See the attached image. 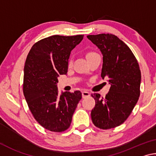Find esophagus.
I'll return each mask as SVG.
<instances>
[{
    "instance_id": "34e87169",
    "label": "esophagus",
    "mask_w": 156,
    "mask_h": 156,
    "mask_svg": "<svg viewBox=\"0 0 156 156\" xmlns=\"http://www.w3.org/2000/svg\"><path fill=\"white\" fill-rule=\"evenodd\" d=\"M82 96H83V98H87L90 96V94H89L88 91H82Z\"/></svg>"
}]
</instances>
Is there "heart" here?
I'll return each instance as SVG.
<instances>
[{"mask_svg": "<svg viewBox=\"0 0 156 156\" xmlns=\"http://www.w3.org/2000/svg\"><path fill=\"white\" fill-rule=\"evenodd\" d=\"M96 54H96V52H93V51L88 52L87 54V59H88V58H89L94 56H95V55H96ZM73 61V56H71L69 58V61H68L69 66H71V65H72Z\"/></svg>", "mask_w": 156, "mask_h": 156, "instance_id": "b5f03b06", "label": "heart"}]
</instances>
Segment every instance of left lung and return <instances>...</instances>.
Masks as SVG:
<instances>
[{
    "mask_svg": "<svg viewBox=\"0 0 156 156\" xmlns=\"http://www.w3.org/2000/svg\"><path fill=\"white\" fill-rule=\"evenodd\" d=\"M103 56L101 77L111 84L105 98L91 94L96 105L91 116L98 128L109 129L127 119L139 99L141 72L133 52L122 41L111 34L87 36Z\"/></svg>",
    "mask_w": 156,
    "mask_h": 156,
    "instance_id": "left-lung-1",
    "label": "left lung"
}]
</instances>
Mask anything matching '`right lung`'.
I'll list each match as a JSON object with an SVG mask.
<instances>
[{"instance_id":"add662e5","label":"right lung","mask_w":156,"mask_h":156,"mask_svg":"<svg viewBox=\"0 0 156 156\" xmlns=\"http://www.w3.org/2000/svg\"><path fill=\"white\" fill-rule=\"evenodd\" d=\"M83 35L51 36L34 44L24 67L23 94L34 118L47 130L62 132L69 127L82 98L80 91L58 96L59 75L66 74L71 51Z\"/></svg>"}]
</instances>
